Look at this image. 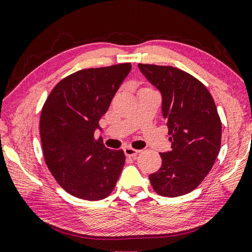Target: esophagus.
<instances>
[{
    "mask_svg": "<svg viewBox=\"0 0 252 252\" xmlns=\"http://www.w3.org/2000/svg\"><path fill=\"white\" fill-rule=\"evenodd\" d=\"M124 153H125V155L127 157H136V155L140 153V150H137V149H134V148H132V147H126L125 149H124Z\"/></svg>",
    "mask_w": 252,
    "mask_h": 252,
    "instance_id": "esophagus-1",
    "label": "esophagus"
}]
</instances>
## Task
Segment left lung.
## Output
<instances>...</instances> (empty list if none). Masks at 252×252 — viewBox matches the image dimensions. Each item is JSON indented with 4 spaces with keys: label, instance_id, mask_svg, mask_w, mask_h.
Returning <instances> with one entry per match:
<instances>
[{
    "label": "left lung",
    "instance_id": "1",
    "mask_svg": "<svg viewBox=\"0 0 252 252\" xmlns=\"http://www.w3.org/2000/svg\"><path fill=\"white\" fill-rule=\"evenodd\" d=\"M160 92L171 150L160 153L159 170L149 175L154 190L177 197L194 190L211 170L221 144V120L211 94L198 79L173 66L139 64Z\"/></svg>",
    "mask_w": 252,
    "mask_h": 252
}]
</instances>
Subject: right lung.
I'll use <instances>...</instances> for the list:
<instances>
[{"instance_id": "right-lung-1", "label": "right lung", "mask_w": 252, "mask_h": 252, "mask_svg": "<svg viewBox=\"0 0 252 252\" xmlns=\"http://www.w3.org/2000/svg\"><path fill=\"white\" fill-rule=\"evenodd\" d=\"M132 65L85 68L62 79L44 102L40 136L44 160L64 190L98 201L111 194L125 164L94 133Z\"/></svg>"}]
</instances>
